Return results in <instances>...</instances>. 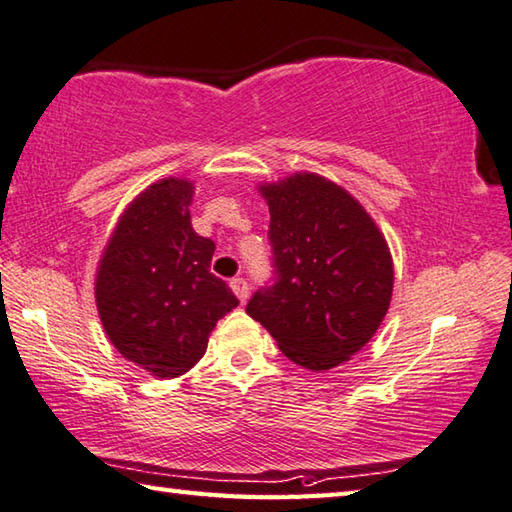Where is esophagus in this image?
<instances>
[{"mask_svg":"<svg viewBox=\"0 0 512 512\" xmlns=\"http://www.w3.org/2000/svg\"><path fill=\"white\" fill-rule=\"evenodd\" d=\"M229 288L233 290V294H236L240 303L247 301V297H249V285H247L245 279H240V276H238V279H231Z\"/></svg>","mask_w":512,"mask_h":512,"instance_id":"34e87169","label":"esophagus"}]
</instances>
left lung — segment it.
<instances>
[{"mask_svg":"<svg viewBox=\"0 0 512 512\" xmlns=\"http://www.w3.org/2000/svg\"><path fill=\"white\" fill-rule=\"evenodd\" d=\"M270 206L276 283L247 315L312 373L346 364L371 342L393 294L384 233L355 197L317 173L258 184Z\"/></svg>","mask_w":512,"mask_h":512,"instance_id":"8db88e82","label":"left lung"}]
</instances>
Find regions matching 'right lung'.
Here are the masks:
<instances>
[{"instance_id": "obj_1", "label": "right lung", "mask_w": 512, "mask_h": 512, "mask_svg": "<svg viewBox=\"0 0 512 512\" xmlns=\"http://www.w3.org/2000/svg\"><path fill=\"white\" fill-rule=\"evenodd\" d=\"M195 186L164 177L119 215L96 267L94 297L107 339L152 378H179L202 360L218 319L238 306L211 274L213 240L191 227Z\"/></svg>"}]
</instances>
